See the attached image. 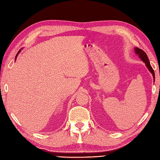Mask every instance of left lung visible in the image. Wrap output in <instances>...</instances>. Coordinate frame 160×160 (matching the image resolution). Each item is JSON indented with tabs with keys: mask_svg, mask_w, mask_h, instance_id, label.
I'll list each match as a JSON object with an SVG mask.
<instances>
[{
	"mask_svg": "<svg viewBox=\"0 0 160 160\" xmlns=\"http://www.w3.org/2000/svg\"><path fill=\"white\" fill-rule=\"evenodd\" d=\"M135 53H136L137 55H139V57L141 58V59L146 63V65L147 66L148 69H149V71L152 72V75H153V78L155 79V72H154V71L153 69V68L152 67L151 65H150V62H149V61L148 59V55L146 52H145L142 49H139V48L138 47H135ZM154 81H155V79H154Z\"/></svg>",
	"mask_w": 160,
	"mask_h": 160,
	"instance_id": "8db88e82",
	"label": "left lung"
}]
</instances>
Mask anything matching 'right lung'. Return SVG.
<instances>
[{"label":"right lung","instance_id":"right-lung-1","mask_svg":"<svg viewBox=\"0 0 160 160\" xmlns=\"http://www.w3.org/2000/svg\"><path fill=\"white\" fill-rule=\"evenodd\" d=\"M20 51H21V50H19V51H18V52H17V55H16V57H15V59H16V58H17V55H18V53H19V52H20Z\"/></svg>","mask_w":160,"mask_h":160}]
</instances>
